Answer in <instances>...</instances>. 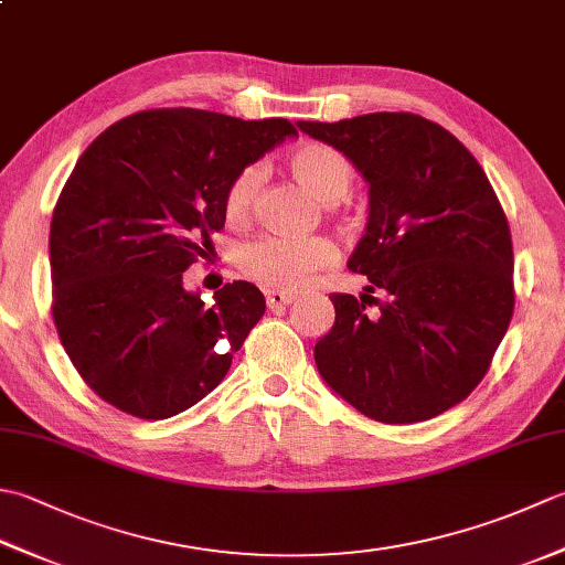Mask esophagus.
<instances>
[{
  "mask_svg": "<svg viewBox=\"0 0 565 565\" xmlns=\"http://www.w3.org/2000/svg\"><path fill=\"white\" fill-rule=\"evenodd\" d=\"M294 301H296V296L286 294V291H269V294H267V306H269L271 310H281V308H286V306H291Z\"/></svg>",
  "mask_w": 565,
  "mask_h": 565,
  "instance_id": "obj_1",
  "label": "esophagus"
}]
</instances>
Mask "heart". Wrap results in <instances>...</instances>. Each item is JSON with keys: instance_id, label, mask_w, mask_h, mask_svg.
I'll return each instance as SVG.
<instances>
[{"instance_id": "obj_1", "label": "heart", "mask_w": 565, "mask_h": 565, "mask_svg": "<svg viewBox=\"0 0 565 565\" xmlns=\"http://www.w3.org/2000/svg\"><path fill=\"white\" fill-rule=\"evenodd\" d=\"M286 167H289L296 182L306 189V194L313 196L322 206H338L350 196L354 184L350 160L338 150L318 146V142L296 148L286 160ZM259 184V167H245L243 172H237L225 194L227 221H247L252 206H255ZM332 259L334 249L322 237L291 239L281 235H264L239 252V269L252 281L269 286L274 291H298L313 279L316 271L332 264Z\"/></svg>"}]
</instances>
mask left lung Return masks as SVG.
Returning a JSON list of instances; mask_svg holds the SVG:
<instances>
[{
	"label": "left lung",
	"instance_id": "1",
	"mask_svg": "<svg viewBox=\"0 0 565 565\" xmlns=\"http://www.w3.org/2000/svg\"><path fill=\"white\" fill-rule=\"evenodd\" d=\"M369 184V221L347 267L362 301L332 294L334 326L316 344L322 381L386 425L423 423L471 393L514 310L512 237L483 167L417 114L298 121ZM379 288L383 302L369 297ZM380 306L365 316V298Z\"/></svg>",
	"mask_w": 565,
	"mask_h": 565
}]
</instances>
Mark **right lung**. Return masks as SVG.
<instances>
[{"instance_id":"obj_1","label":"right lung","mask_w":565,"mask_h":565,"mask_svg":"<svg viewBox=\"0 0 565 565\" xmlns=\"http://www.w3.org/2000/svg\"><path fill=\"white\" fill-rule=\"evenodd\" d=\"M298 130L286 118L154 109L82 152L51 221L53 320L84 383L140 419L196 405L264 316L262 291L225 284L215 303L182 276L225 225L237 172Z\"/></svg>"}]
</instances>
